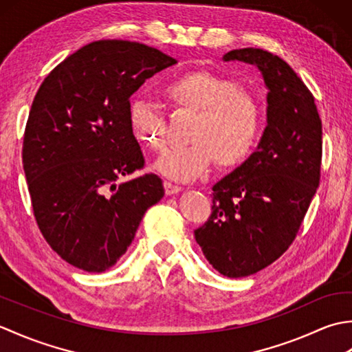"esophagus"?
<instances>
[{
  "instance_id": "esophagus-1",
  "label": "esophagus",
  "mask_w": 352,
  "mask_h": 352,
  "mask_svg": "<svg viewBox=\"0 0 352 352\" xmlns=\"http://www.w3.org/2000/svg\"><path fill=\"white\" fill-rule=\"evenodd\" d=\"M180 190H182L180 186L164 182V192H166V195H174V193H178Z\"/></svg>"
}]
</instances>
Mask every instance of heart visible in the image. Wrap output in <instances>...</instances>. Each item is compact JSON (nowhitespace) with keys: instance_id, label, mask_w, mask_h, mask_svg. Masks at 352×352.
Here are the masks:
<instances>
[{"instance_id":"heart-1","label":"heart","mask_w":352,"mask_h":352,"mask_svg":"<svg viewBox=\"0 0 352 352\" xmlns=\"http://www.w3.org/2000/svg\"><path fill=\"white\" fill-rule=\"evenodd\" d=\"M164 95L175 106L195 113V119L188 134L190 145L170 149L154 163L162 175L190 182L206 174L213 162L228 169L251 154L260 131V107L236 81L208 71H190L169 81ZM130 122L136 138L149 149H166L168 125L154 107L134 102Z\"/></svg>"}]
</instances>
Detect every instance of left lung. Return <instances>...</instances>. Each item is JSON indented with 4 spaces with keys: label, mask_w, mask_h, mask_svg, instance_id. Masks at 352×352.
Masks as SVG:
<instances>
[{
    "label": "left lung",
    "mask_w": 352,
    "mask_h": 352,
    "mask_svg": "<svg viewBox=\"0 0 352 352\" xmlns=\"http://www.w3.org/2000/svg\"><path fill=\"white\" fill-rule=\"evenodd\" d=\"M222 60L254 65L267 89L257 151L213 186L210 218L195 230L208 263L241 278L271 265L296 237L319 186L322 122L311 92L278 56L241 48Z\"/></svg>",
    "instance_id": "obj_1"
}]
</instances>
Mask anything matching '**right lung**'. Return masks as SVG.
<instances>
[{
  "instance_id": "add662e5",
  "label": "right lung",
  "mask_w": 352,
  "mask_h": 352,
  "mask_svg": "<svg viewBox=\"0 0 352 352\" xmlns=\"http://www.w3.org/2000/svg\"><path fill=\"white\" fill-rule=\"evenodd\" d=\"M177 60L130 41H96L43 80L30 110L22 163L45 241L69 265L104 272L129 250L149 207L164 195L144 168L130 96Z\"/></svg>"
}]
</instances>
